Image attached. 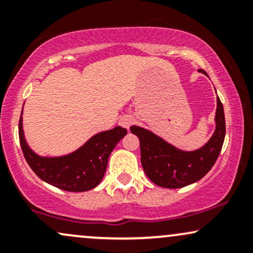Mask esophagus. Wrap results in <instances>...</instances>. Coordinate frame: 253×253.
Masks as SVG:
<instances>
[{
    "label": "esophagus",
    "instance_id": "1",
    "mask_svg": "<svg viewBox=\"0 0 253 253\" xmlns=\"http://www.w3.org/2000/svg\"><path fill=\"white\" fill-rule=\"evenodd\" d=\"M133 123H134V118H133L132 115H124V117L120 118V120H119V124L127 129L129 128L130 125Z\"/></svg>",
    "mask_w": 253,
    "mask_h": 253
}]
</instances>
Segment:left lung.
<instances>
[{
  "label": "left lung",
  "mask_w": 253,
  "mask_h": 253,
  "mask_svg": "<svg viewBox=\"0 0 253 253\" xmlns=\"http://www.w3.org/2000/svg\"><path fill=\"white\" fill-rule=\"evenodd\" d=\"M206 76V71L200 69ZM215 130L202 147L194 151L177 149L163 138L140 126H130V132L140 141L141 165L155 184L169 189L183 188L206 176L221 151L226 133L225 114L220 98H216Z\"/></svg>",
  "instance_id": "8db88e82"
}]
</instances>
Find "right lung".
I'll use <instances>...</instances> for the list:
<instances>
[{
	"mask_svg": "<svg viewBox=\"0 0 253 253\" xmlns=\"http://www.w3.org/2000/svg\"><path fill=\"white\" fill-rule=\"evenodd\" d=\"M126 134L127 129L118 126L92 135L69 155L45 157L37 155L26 141L22 112L19 123L20 145L31 169L43 182L66 191L94 189L102 181L109 155Z\"/></svg>",
	"mask_w": 253,
	"mask_h": 253,
	"instance_id": "right-lung-1",
	"label": "right lung"
}]
</instances>
